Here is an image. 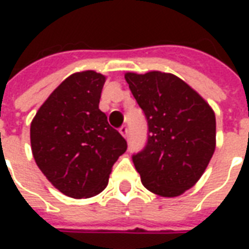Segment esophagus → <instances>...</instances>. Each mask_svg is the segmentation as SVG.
I'll return each mask as SVG.
<instances>
[{"label": "esophagus", "instance_id": "34e87169", "mask_svg": "<svg viewBox=\"0 0 249 249\" xmlns=\"http://www.w3.org/2000/svg\"><path fill=\"white\" fill-rule=\"evenodd\" d=\"M120 133L123 135L124 139H128V133H129V130H128V128H126L125 125H123V126L120 128Z\"/></svg>", "mask_w": 249, "mask_h": 249}]
</instances>
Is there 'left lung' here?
Masks as SVG:
<instances>
[{
	"mask_svg": "<svg viewBox=\"0 0 249 249\" xmlns=\"http://www.w3.org/2000/svg\"><path fill=\"white\" fill-rule=\"evenodd\" d=\"M125 80L148 124L145 146L132 156L141 181L156 195L178 196L197 183L212 159L213 110L171 73H125Z\"/></svg>",
	"mask_w": 249,
	"mask_h": 249,
	"instance_id": "8db88e82",
	"label": "left lung"
}]
</instances>
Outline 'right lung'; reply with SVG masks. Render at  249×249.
Returning a JSON list of instances; mask_svg holds the SVG:
<instances>
[{
  "mask_svg": "<svg viewBox=\"0 0 249 249\" xmlns=\"http://www.w3.org/2000/svg\"><path fill=\"white\" fill-rule=\"evenodd\" d=\"M105 76L74 73L41 105L30 125L36 164L66 196L87 198L103 192L126 141L98 109Z\"/></svg>",
  "mask_w": 249,
  "mask_h": 249,
  "instance_id": "1",
  "label": "right lung"
}]
</instances>
